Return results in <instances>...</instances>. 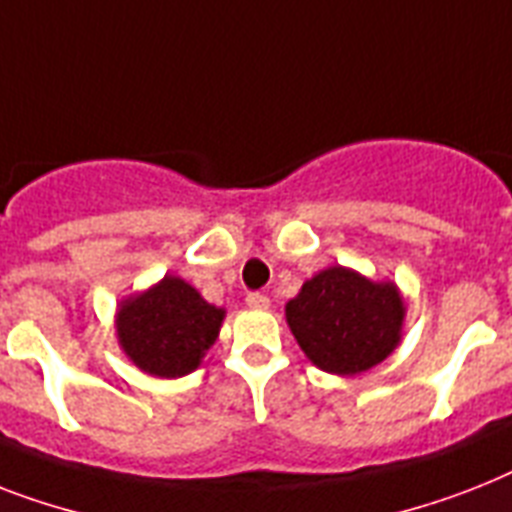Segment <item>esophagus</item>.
Wrapping results in <instances>:
<instances>
[{"mask_svg": "<svg viewBox=\"0 0 512 512\" xmlns=\"http://www.w3.org/2000/svg\"><path fill=\"white\" fill-rule=\"evenodd\" d=\"M247 305L252 307V310H268L270 299L260 292H252V294H247Z\"/></svg>", "mask_w": 512, "mask_h": 512, "instance_id": "obj_1", "label": "esophagus"}]
</instances>
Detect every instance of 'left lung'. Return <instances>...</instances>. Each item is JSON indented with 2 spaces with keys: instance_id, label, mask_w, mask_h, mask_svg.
<instances>
[{
  "instance_id": "1",
  "label": "left lung",
  "mask_w": 512,
  "mask_h": 512,
  "mask_svg": "<svg viewBox=\"0 0 512 512\" xmlns=\"http://www.w3.org/2000/svg\"><path fill=\"white\" fill-rule=\"evenodd\" d=\"M405 315V297L394 281H373L344 265L307 278L286 302L299 350L334 376H357L384 363L400 347Z\"/></svg>"
}]
</instances>
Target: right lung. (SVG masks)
<instances>
[{
    "instance_id": "right-lung-1",
    "label": "right lung",
    "mask_w": 512,
    "mask_h": 512,
    "mask_svg": "<svg viewBox=\"0 0 512 512\" xmlns=\"http://www.w3.org/2000/svg\"><path fill=\"white\" fill-rule=\"evenodd\" d=\"M226 307L210 305L181 276H162L144 292L128 294L115 310V336L141 373L181 378L197 371L213 347Z\"/></svg>"
}]
</instances>
